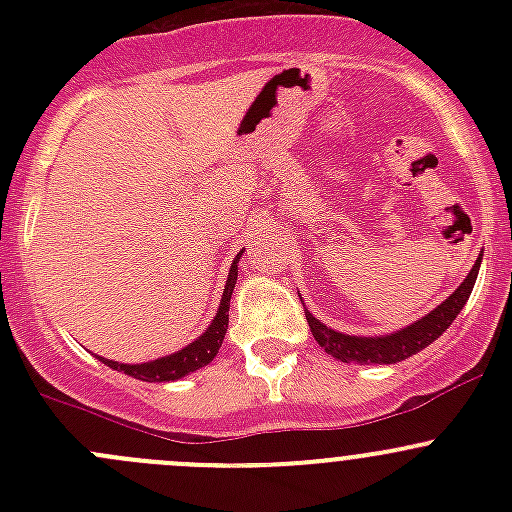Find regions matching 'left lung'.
<instances>
[{
    "label": "left lung",
    "mask_w": 512,
    "mask_h": 512,
    "mask_svg": "<svg viewBox=\"0 0 512 512\" xmlns=\"http://www.w3.org/2000/svg\"><path fill=\"white\" fill-rule=\"evenodd\" d=\"M478 267L480 257L476 265H473V270L468 272L466 280L461 282V287H458L446 302L438 304L431 314L418 319L411 327L401 329V332L396 334H389V337H349V334H339L334 332V329H329L327 324L317 322L307 309H304V314H307L309 329H312L317 344L324 352L332 354L334 359L347 361V364L349 361H354V364H396V361L409 359L411 354L426 349L428 344L436 342V339L451 327V322L458 317L463 304L471 297V289L476 285L478 277Z\"/></svg>",
    "instance_id": "obj_1"
}]
</instances>
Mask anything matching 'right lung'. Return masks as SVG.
I'll use <instances>...</instances> for the list:
<instances>
[{
	"label": "right lung",
	"instance_id": "right-lung-1",
	"mask_svg": "<svg viewBox=\"0 0 512 512\" xmlns=\"http://www.w3.org/2000/svg\"><path fill=\"white\" fill-rule=\"evenodd\" d=\"M237 260H240V255L235 257V262H232V267H230V275H227L223 302H220L218 314H215L213 324H210L208 332H205L198 342L188 344V347L180 349V352L163 356V359L148 361V364H118V361L101 359L103 364H108L111 369L123 371V374L133 376V379H141V381H175V379H180V376L190 374V371L200 369V366L210 364V361L215 359V354H218L220 344H223L225 332H227V317H230V314H227L230 312V294H232V289H235V282H237Z\"/></svg>",
	"mask_w": 512,
	"mask_h": 512
}]
</instances>
